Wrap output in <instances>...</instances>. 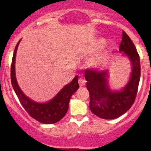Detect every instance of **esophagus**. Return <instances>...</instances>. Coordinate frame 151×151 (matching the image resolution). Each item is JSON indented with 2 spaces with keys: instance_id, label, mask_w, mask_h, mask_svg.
Here are the masks:
<instances>
[{
  "instance_id": "esophagus-1",
  "label": "esophagus",
  "mask_w": 151,
  "mask_h": 151,
  "mask_svg": "<svg viewBox=\"0 0 151 151\" xmlns=\"http://www.w3.org/2000/svg\"><path fill=\"white\" fill-rule=\"evenodd\" d=\"M78 82H79V85H80V86H84L85 85V83H86V81H85V80L83 78H80L78 80Z\"/></svg>"
}]
</instances>
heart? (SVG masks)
<instances>
[{
    "label": "heart",
    "mask_w": 151,
    "mask_h": 151,
    "mask_svg": "<svg viewBox=\"0 0 151 151\" xmlns=\"http://www.w3.org/2000/svg\"><path fill=\"white\" fill-rule=\"evenodd\" d=\"M104 45H105V41L104 39H100V40H99L98 42H96V46L94 47V50H99V49L102 48V47L104 46ZM104 61H105L104 57H99L93 60L92 63H91V64H92L93 66L99 67L102 64H104Z\"/></svg>",
    "instance_id": "1"
}]
</instances>
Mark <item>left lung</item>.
Segmentation results:
<instances>
[{
  "mask_svg": "<svg viewBox=\"0 0 151 151\" xmlns=\"http://www.w3.org/2000/svg\"><path fill=\"white\" fill-rule=\"evenodd\" d=\"M119 51L123 52L132 62L130 80L121 91L112 92L107 85V71L95 68L85 71L86 87L90 93V109L94 115L103 119L121 116L132 106L137 94L140 79V60L132 39L123 31Z\"/></svg>",
  "mask_w": 151,
  "mask_h": 151,
  "instance_id": "obj_1",
  "label": "left lung"
}]
</instances>
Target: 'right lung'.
I'll return each instance as SVG.
<instances>
[{"label": "right lung", "instance_id": "1", "mask_svg": "<svg viewBox=\"0 0 151 151\" xmlns=\"http://www.w3.org/2000/svg\"><path fill=\"white\" fill-rule=\"evenodd\" d=\"M19 42L17 44L12 58L11 66V80L12 85L17 96L22 106L27 112L39 122L45 124H51L60 121L66 114L68 109V104L71 96L79 88L78 77L76 76L72 81L66 86L53 98L51 101L45 104H39L28 98L23 94L16 80L15 76V56Z\"/></svg>", "mask_w": 151, "mask_h": 151}]
</instances>
